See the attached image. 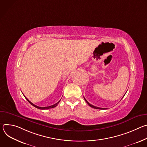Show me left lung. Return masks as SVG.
Segmentation results:
<instances>
[{"label": "left lung", "mask_w": 147, "mask_h": 147, "mask_svg": "<svg viewBox=\"0 0 147 147\" xmlns=\"http://www.w3.org/2000/svg\"><path fill=\"white\" fill-rule=\"evenodd\" d=\"M84 99H85V100L86 101V102L88 104V105L90 106V107H91V108H94V109H104V108H98V107H95V106H94V105H91V104H90L86 99V98L84 97Z\"/></svg>", "instance_id": "left-lung-1"}]
</instances>
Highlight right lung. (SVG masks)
<instances>
[{"mask_svg": "<svg viewBox=\"0 0 147 147\" xmlns=\"http://www.w3.org/2000/svg\"><path fill=\"white\" fill-rule=\"evenodd\" d=\"M25 98H26V99L29 102V103H31L32 106H34V107H35V108H38V109H51V108H55V107H56L57 105V104L59 103V102L60 101V100L58 102H57L56 103H55V104H54V105H51V106H49V107H38V106H36V105H34V104H33L32 102H31L26 96H25Z\"/></svg>", "mask_w": 147, "mask_h": 147, "instance_id": "add662e5", "label": "right lung"}]
</instances>
